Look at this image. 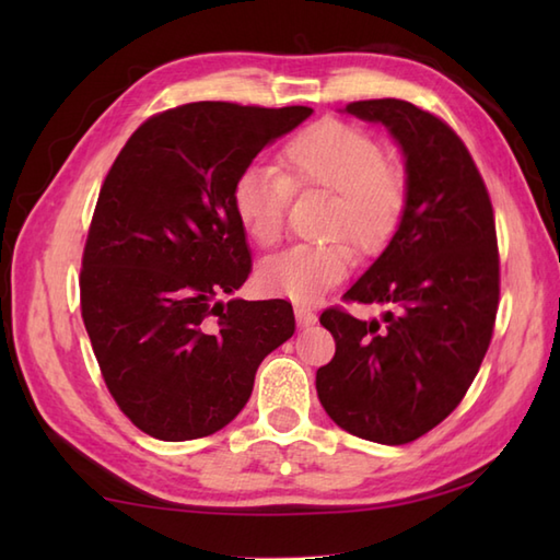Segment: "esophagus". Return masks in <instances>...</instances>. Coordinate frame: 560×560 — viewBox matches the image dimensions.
I'll return each instance as SVG.
<instances>
[{
    "label": "esophagus",
    "instance_id": "obj_1",
    "mask_svg": "<svg viewBox=\"0 0 560 560\" xmlns=\"http://www.w3.org/2000/svg\"><path fill=\"white\" fill-rule=\"evenodd\" d=\"M295 319H299L301 327H311L317 323V315L305 305H295Z\"/></svg>",
    "mask_w": 560,
    "mask_h": 560
}]
</instances>
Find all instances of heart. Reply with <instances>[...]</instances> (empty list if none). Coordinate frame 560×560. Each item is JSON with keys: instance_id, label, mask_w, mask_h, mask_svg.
Masks as SVG:
<instances>
[{"instance_id": "heart-1", "label": "heart", "mask_w": 560, "mask_h": 560, "mask_svg": "<svg viewBox=\"0 0 560 560\" xmlns=\"http://www.w3.org/2000/svg\"><path fill=\"white\" fill-rule=\"evenodd\" d=\"M283 175L269 165H249L233 183V211L249 241L273 245L283 233L293 187L331 192L325 233L347 235L365 255L380 253L395 235L407 207V180L363 129L323 120L303 129L281 149ZM351 267V247L341 237L301 243L259 265L261 289L291 301H317Z\"/></svg>"}]
</instances>
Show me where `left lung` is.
I'll return each instance as SVG.
<instances>
[{
	"instance_id": "obj_1",
	"label": "left lung",
	"mask_w": 560,
	"mask_h": 560,
	"mask_svg": "<svg viewBox=\"0 0 560 560\" xmlns=\"http://www.w3.org/2000/svg\"><path fill=\"white\" fill-rule=\"evenodd\" d=\"M343 113L385 125L397 141L407 207L383 255L343 293L385 307L383 319L339 307L319 315L337 351L315 387L343 431L404 445L455 411L489 351L501 293L493 207L440 117L397 98L355 101Z\"/></svg>"
}]
</instances>
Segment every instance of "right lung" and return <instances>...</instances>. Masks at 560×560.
<instances>
[{
	"mask_svg": "<svg viewBox=\"0 0 560 560\" xmlns=\"http://www.w3.org/2000/svg\"><path fill=\"white\" fill-rule=\"evenodd\" d=\"M311 115L187 103L149 117L105 177L81 259V317L117 407L151 438L221 431L265 355L293 337L291 303L221 295L253 269L235 177Z\"/></svg>",
	"mask_w": 560,
	"mask_h": 560,
	"instance_id": "add662e5",
	"label": "right lung"
}]
</instances>
